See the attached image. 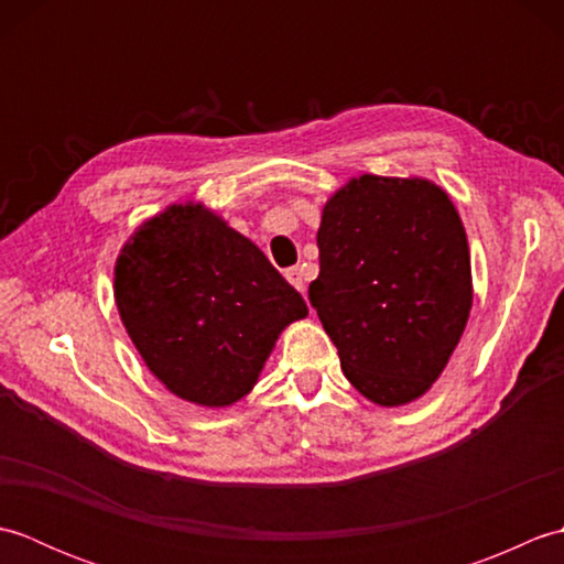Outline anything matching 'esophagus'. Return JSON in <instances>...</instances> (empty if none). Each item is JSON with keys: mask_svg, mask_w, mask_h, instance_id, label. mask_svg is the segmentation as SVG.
I'll use <instances>...</instances> for the list:
<instances>
[{"mask_svg": "<svg viewBox=\"0 0 564 564\" xmlns=\"http://www.w3.org/2000/svg\"><path fill=\"white\" fill-rule=\"evenodd\" d=\"M285 279H289V283L293 285L295 291L305 293V273L301 267H291L289 271H285Z\"/></svg>", "mask_w": 564, "mask_h": 564, "instance_id": "obj_1", "label": "esophagus"}]
</instances>
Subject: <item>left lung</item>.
Returning <instances> with one entry per match:
<instances>
[{
  "mask_svg": "<svg viewBox=\"0 0 564 564\" xmlns=\"http://www.w3.org/2000/svg\"><path fill=\"white\" fill-rule=\"evenodd\" d=\"M317 247L307 293L344 376L380 406L422 398L473 307L470 249L446 191L429 178H351L322 210Z\"/></svg>",
  "mask_w": 564,
  "mask_h": 564,
  "instance_id": "1",
  "label": "left lung"
}]
</instances>
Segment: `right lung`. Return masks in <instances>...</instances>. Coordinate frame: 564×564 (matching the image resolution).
I'll use <instances>...</instances> for the list:
<instances>
[{
  "label": "right lung",
  "mask_w": 564,
  "mask_h": 564,
  "mask_svg": "<svg viewBox=\"0 0 564 564\" xmlns=\"http://www.w3.org/2000/svg\"><path fill=\"white\" fill-rule=\"evenodd\" d=\"M128 337L166 390L230 406L257 386L279 334L307 315L263 251L200 203L142 223L116 259Z\"/></svg>",
  "instance_id": "right-lung-1"
}]
</instances>
